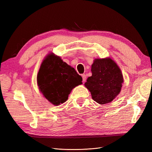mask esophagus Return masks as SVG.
<instances>
[{
	"label": "esophagus",
	"mask_w": 152,
	"mask_h": 152,
	"mask_svg": "<svg viewBox=\"0 0 152 152\" xmlns=\"http://www.w3.org/2000/svg\"><path fill=\"white\" fill-rule=\"evenodd\" d=\"M82 82H83V83L86 81V75L85 74H82Z\"/></svg>",
	"instance_id": "1"
}]
</instances>
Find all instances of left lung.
Instances as JSON below:
<instances>
[{
    "label": "left lung",
    "instance_id": "1",
    "mask_svg": "<svg viewBox=\"0 0 152 152\" xmlns=\"http://www.w3.org/2000/svg\"><path fill=\"white\" fill-rule=\"evenodd\" d=\"M91 72L84 86L92 98L100 104L112 102L121 93L124 82L121 68L111 58H97L92 64Z\"/></svg>",
    "mask_w": 152,
    "mask_h": 152
}]
</instances>
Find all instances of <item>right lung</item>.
Segmentation results:
<instances>
[{
	"label": "right lung",
	"instance_id": "add662e5",
	"mask_svg": "<svg viewBox=\"0 0 152 152\" xmlns=\"http://www.w3.org/2000/svg\"><path fill=\"white\" fill-rule=\"evenodd\" d=\"M82 80L74 68L53 53L43 59L37 76L40 93L55 106L65 103L72 90L82 84Z\"/></svg>",
	"mask_w": 152,
	"mask_h": 152
}]
</instances>
